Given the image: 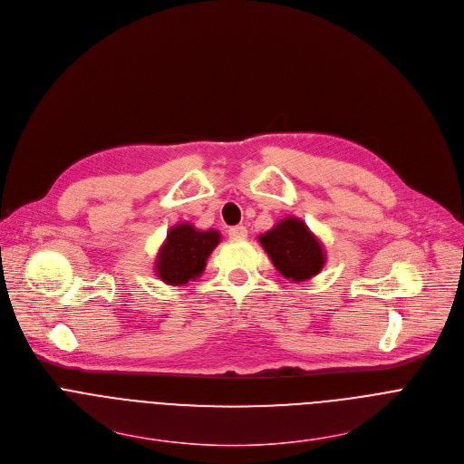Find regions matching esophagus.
<instances>
[{
	"label": "esophagus",
	"instance_id": "esophagus-1",
	"mask_svg": "<svg viewBox=\"0 0 464 464\" xmlns=\"http://www.w3.org/2000/svg\"><path fill=\"white\" fill-rule=\"evenodd\" d=\"M227 235L231 240H244L247 237V229L244 226H233L227 229Z\"/></svg>",
	"mask_w": 464,
	"mask_h": 464
}]
</instances>
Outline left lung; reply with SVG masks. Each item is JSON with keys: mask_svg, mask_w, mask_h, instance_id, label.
Instances as JSON below:
<instances>
[{"mask_svg": "<svg viewBox=\"0 0 464 464\" xmlns=\"http://www.w3.org/2000/svg\"><path fill=\"white\" fill-rule=\"evenodd\" d=\"M260 244L285 278L296 282L312 278L324 266V253L319 240L296 218H285L276 224L260 237Z\"/></svg>", "mask_w": 464, "mask_h": 464, "instance_id": "1", "label": "left lung"}]
</instances>
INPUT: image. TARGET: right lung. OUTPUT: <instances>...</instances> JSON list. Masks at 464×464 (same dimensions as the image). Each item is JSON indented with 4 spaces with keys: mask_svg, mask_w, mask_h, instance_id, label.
Returning <instances> with one entry per match:
<instances>
[{
    "mask_svg": "<svg viewBox=\"0 0 464 464\" xmlns=\"http://www.w3.org/2000/svg\"><path fill=\"white\" fill-rule=\"evenodd\" d=\"M218 242V231H197L189 224L175 226L169 231L157 262L159 276L175 285L198 276Z\"/></svg>",
    "mask_w": 464,
    "mask_h": 464,
    "instance_id": "1",
    "label": "right lung"
}]
</instances>
